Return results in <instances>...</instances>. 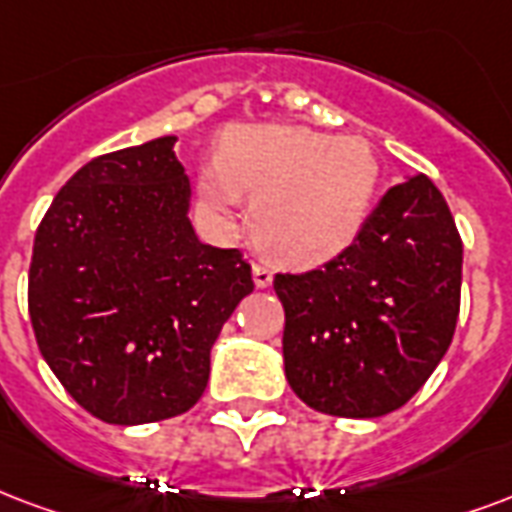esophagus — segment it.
I'll return each mask as SVG.
<instances>
[{
	"label": "esophagus",
	"instance_id": "1",
	"mask_svg": "<svg viewBox=\"0 0 512 512\" xmlns=\"http://www.w3.org/2000/svg\"><path fill=\"white\" fill-rule=\"evenodd\" d=\"M252 279H255V287H268L271 282H274V271H271V266H266V263H255L252 266Z\"/></svg>",
	"mask_w": 512,
	"mask_h": 512
}]
</instances>
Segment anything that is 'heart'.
<instances>
[{"mask_svg": "<svg viewBox=\"0 0 512 512\" xmlns=\"http://www.w3.org/2000/svg\"><path fill=\"white\" fill-rule=\"evenodd\" d=\"M377 181L380 160L361 135L238 124L219 140L217 160L198 170V200L214 222L233 227L244 195H255V244L285 266H314L361 233Z\"/></svg>", "mask_w": 512, "mask_h": 512, "instance_id": "b5f03b06", "label": "heart"}]
</instances>
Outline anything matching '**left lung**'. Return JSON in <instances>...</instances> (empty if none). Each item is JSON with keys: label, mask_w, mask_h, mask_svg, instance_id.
<instances>
[{"label": "left lung", "mask_w": 512, "mask_h": 512, "mask_svg": "<svg viewBox=\"0 0 512 512\" xmlns=\"http://www.w3.org/2000/svg\"><path fill=\"white\" fill-rule=\"evenodd\" d=\"M461 260L442 192L426 176H407L342 255L306 274H276L295 396L336 418L369 420L404 407L450 347Z\"/></svg>", "instance_id": "left-lung-1"}]
</instances>
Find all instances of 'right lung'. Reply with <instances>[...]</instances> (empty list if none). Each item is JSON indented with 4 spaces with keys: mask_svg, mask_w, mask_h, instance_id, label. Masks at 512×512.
<instances>
[{
    "mask_svg": "<svg viewBox=\"0 0 512 512\" xmlns=\"http://www.w3.org/2000/svg\"><path fill=\"white\" fill-rule=\"evenodd\" d=\"M176 140L86 162L34 236L37 347L64 391L116 426L195 407L222 325L255 290L241 252L203 244L189 222Z\"/></svg>",
    "mask_w": 512,
    "mask_h": 512,
    "instance_id": "add662e5",
    "label": "right lung"
}]
</instances>
